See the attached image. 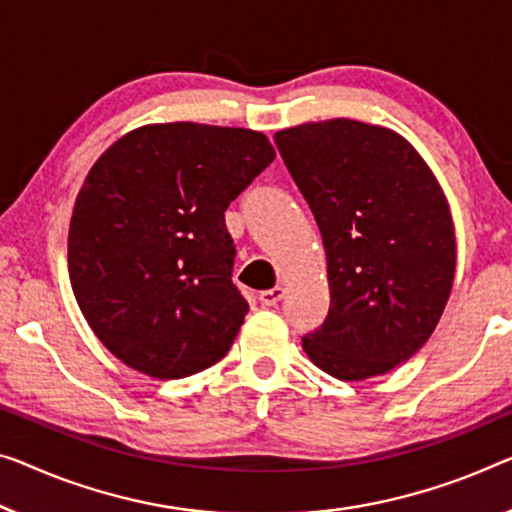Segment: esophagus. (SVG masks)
<instances>
[{"mask_svg":"<svg viewBox=\"0 0 512 512\" xmlns=\"http://www.w3.org/2000/svg\"><path fill=\"white\" fill-rule=\"evenodd\" d=\"M282 296H285V287L276 285L273 289H266V292H259V301H262L266 308H271V305H278Z\"/></svg>","mask_w":512,"mask_h":512,"instance_id":"obj_1","label":"esophagus"}]
</instances>
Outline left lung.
<instances>
[{
    "label": "left lung",
    "instance_id": "1",
    "mask_svg": "<svg viewBox=\"0 0 512 512\" xmlns=\"http://www.w3.org/2000/svg\"><path fill=\"white\" fill-rule=\"evenodd\" d=\"M273 140L326 250L331 308L303 338L305 354L342 381L386 375L425 345L451 296L455 230L444 190L391 128L329 119Z\"/></svg>",
    "mask_w": 512,
    "mask_h": 512
}]
</instances>
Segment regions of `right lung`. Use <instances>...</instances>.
Masks as SVG:
<instances>
[{"label":"right lung","instance_id":"1","mask_svg":"<svg viewBox=\"0 0 512 512\" xmlns=\"http://www.w3.org/2000/svg\"><path fill=\"white\" fill-rule=\"evenodd\" d=\"M273 158L264 133L177 121L135 128L96 160L73 207L68 276L121 363L181 379L230 352L248 301L225 211Z\"/></svg>","mask_w":512,"mask_h":512}]
</instances>
